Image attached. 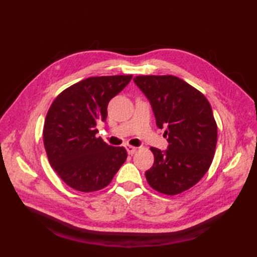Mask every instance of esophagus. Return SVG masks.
<instances>
[{
    "mask_svg": "<svg viewBox=\"0 0 257 257\" xmlns=\"http://www.w3.org/2000/svg\"><path fill=\"white\" fill-rule=\"evenodd\" d=\"M125 149H127V152L129 155H135L136 152H137V148H136V147H133V146H125Z\"/></svg>",
    "mask_w": 257,
    "mask_h": 257,
    "instance_id": "34e87169",
    "label": "esophagus"
}]
</instances>
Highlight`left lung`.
<instances>
[{
	"mask_svg": "<svg viewBox=\"0 0 257 257\" xmlns=\"http://www.w3.org/2000/svg\"><path fill=\"white\" fill-rule=\"evenodd\" d=\"M134 80L149 99L169 143L166 151L150 148L155 162L146 171L147 181L160 193H182L200 181L215 154L217 125L210 102L177 76L141 75Z\"/></svg>",
	"mask_w": 257,
	"mask_h": 257,
	"instance_id": "8db88e82",
	"label": "left lung"
}]
</instances>
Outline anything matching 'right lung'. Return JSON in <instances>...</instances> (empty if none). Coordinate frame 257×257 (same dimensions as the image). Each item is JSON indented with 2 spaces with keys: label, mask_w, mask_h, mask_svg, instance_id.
I'll list each match as a JSON object with an SVG mask.
<instances>
[{
  "label": "right lung",
  "mask_w": 257,
  "mask_h": 257,
  "mask_svg": "<svg viewBox=\"0 0 257 257\" xmlns=\"http://www.w3.org/2000/svg\"><path fill=\"white\" fill-rule=\"evenodd\" d=\"M133 75L98 76L63 90L48 109L43 139L48 161L68 187L80 192L106 188L127 159L123 147L108 146L96 137L107 106Z\"/></svg>",
  "instance_id": "1"
}]
</instances>
